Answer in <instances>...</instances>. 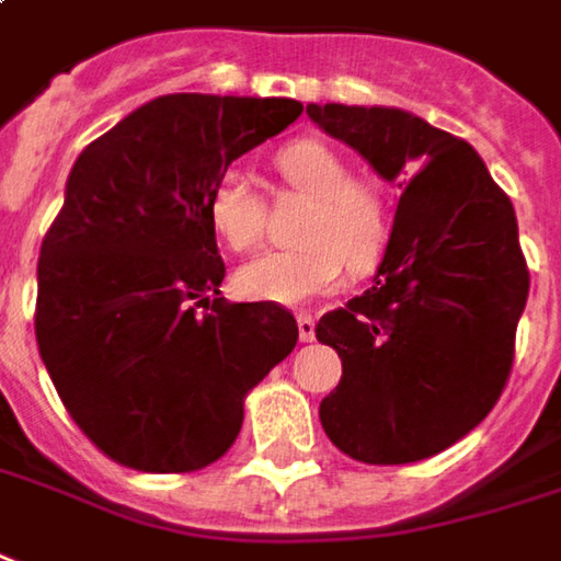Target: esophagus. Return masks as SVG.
<instances>
[{"label":"esophagus","instance_id":"1","mask_svg":"<svg viewBox=\"0 0 561 561\" xmlns=\"http://www.w3.org/2000/svg\"><path fill=\"white\" fill-rule=\"evenodd\" d=\"M296 327H299V340L302 342L314 340V318H311V314H306V311H302V314L296 318Z\"/></svg>","mask_w":561,"mask_h":561}]
</instances>
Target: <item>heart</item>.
<instances>
[{
  "mask_svg": "<svg viewBox=\"0 0 561 561\" xmlns=\"http://www.w3.org/2000/svg\"><path fill=\"white\" fill-rule=\"evenodd\" d=\"M277 169L293 187L311 194L293 250H268L234 274V293L250 302L306 306L345 280V268H370L386 247V209L336 150L321 141H293L277 153ZM206 216L213 231L237 253L250 250L262 231V203L240 169H225L209 187Z\"/></svg>",
  "mask_w": 561,
  "mask_h": 561,
  "instance_id": "obj_1",
  "label": "heart"
}]
</instances>
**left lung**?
I'll list each match as a JSON object with an SVG mask.
<instances>
[{
	"mask_svg": "<svg viewBox=\"0 0 561 561\" xmlns=\"http://www.w3.org/2000/svg\"><path fill=\"white\" fill-rule=\"evenodd\" d=\"M306 114L398 182L374 287L314 333L342 358L321 426L360 463H416L497 404L528 302L518 225L476 148L398 107L308 104Z\"/></svg>",
	"mask_w": 561,
	"mask_h": 561,
	"instance_id": "left-lung-1",
	"label": "left lung"
}]
</instances>
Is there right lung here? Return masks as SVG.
I'll return each instance as SVG.
<instances>
[{
    "mask_svg": "<svg viewBox=\"0 0 561 561\" xmlns=\"http://www.w3.org/2000/svg\"><path fill=\"white\" fill-rule=\"evenodd\" d=\"M299 114L293 98H153L70 169L39 250L36 342L67 413L116 463L219 460L247 392L299 340L287 308L221 296L206 216L221 172Z\"/></svg>",
    "mask_w": 561,
    "mask_h": 561,
    "instance_id": "1",
    "label": "right lung"
}]
</instances>
